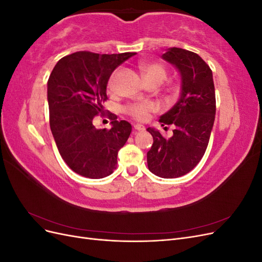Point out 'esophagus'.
<instances>
[{
  "label": "esophagus",
  "instance_id": "1",
  "mask_svg": "<svg viewBox=\"0 0 262 262\" xmlns=\"http://www.w3.org/2000/svg\"><path fill=\"white\" fill-rule=\"evenodd\" d=\"M133 129L137 130V131H144V130H145L144 126L141 125V124H134V125H133Z\"/></svg>",
  "mask_w": 262,
  "mask_h": 262
}]
</instances>
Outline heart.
Returning <instances> with one entry per match:
<instances>
[{"label": "heart", "mask_w": 262, "mask_h": 262, "mask_svg": "<svg viewBox=\"0 0 262 262\" xmlns=\"http://www.w3.org/2000/svg\"><path fill=\"white\" fill-rule=\"evenodd\" d=\"M141 73L143 75L145 82L149 84H162L166 77H167V71L160 64L155 62H143L140 64ZM114 81V76L110 77L109 87H112ZM125 114H128L132 118L137 120H145L150 113L155 112V106L152 102H137V104L128 105L124 108Z\"/></svg>", "instance_id": "heart-1"}]
</instances>
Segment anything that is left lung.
Instances as JSON below:
<instances>
[{
  "mask_svg": "<svg viewBox=\"0 0 262 262\" xmlns=\"http://www.w3.org/2000/svg\"><path fill=\"white\" fill-rule=\"evenodd\" d=\"M162 58L180 73L181 93L176 104L160 118L163 126H175L172 137L165 139L160 131L146 129L153 137L147 166L158 177L177 178L192 170L208 147L215 119V90L212 70L200 55L173 47Z\"/></svg>",
  "mask_w": 262,
  "mask_h": 262,
  "instance_id": "left-lung-1",
  "label": "left lung"
}]
</instances>
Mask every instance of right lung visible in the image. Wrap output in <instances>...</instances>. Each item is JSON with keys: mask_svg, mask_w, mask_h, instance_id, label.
<instances>
[{"mask_svg": "<svg viewBox=\"0 0 262 262\" xmlns=\"http://www.w3.org/2000/svg\"><path fill=\"white\" fill-rule=\"evenodd\" d=\"M136 52L99 54L80 51L58 61L48 80L50 128L63 161L76 173L99 179L112 175L117 155L132 130L109 113L112 129H96L110 75Z\"/></svg>", "mask_w": 262, "mask_h": 262, "instance_id": "obj_1", "label": "right lung"}]
</instances>
